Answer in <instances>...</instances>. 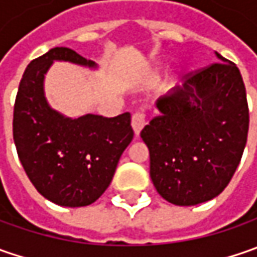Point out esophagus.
Returning a JSON list of instances; mask_svg holds the SVG:
<instances>
[{
	"mask_svg": "<svg viewBox=\"0 0 257 257\" xmlns=\"http://www.w3.org/2000/svg\"><path fill=\"white\" fill-rule=\"evenodd\" d=\"M144 125H146V117H144V114H133V117H132V127H133V132L136 136L140 134V132H142V128H143Z\"/></svg>",
	"mask_w": 257,
	"mask_h": 257,
	"instance_id": "esophagus-1",
	"label": "esophagus"
}]
</instances>
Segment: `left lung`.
<instances>
[{"instance_id": "1", "label": "left lung", "mask_w": 257, "mask_h": 257, "mask_svg": "<svg viewBox=\"0 0 257 257\" xmlns=\"http://www.w3.org/2000/svg\"><path fill=\"white\" fill-rule=\"evenodd\" d=\"M219 60L157 98V115L142 130L150 177L172 204L196 206L219 196L240 163L249 130L242 74Z\"/></svg>"}]
</instances>
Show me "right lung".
<instances>
[{
    "instance_id": "add662e5",
    "label": "right lung",
    "mask_w": 257,
    "mask_h": 257,
    "mask_svg": "<svg viewBox=\"0 0 257 257\" xmlns=\"http://www.w3.org/2000/svg\"><path fill=\"white\" fill-rule=\"evenodd\" d=\"M55 61L97 70L94 61L55 47L25 68L15 98L13 133L20 162L37 192L64 207L94 203L110 186L118 160L133 140L130 113L107 118L68 117L45 97V75Z\"/></svg>"
}]
</instances>
